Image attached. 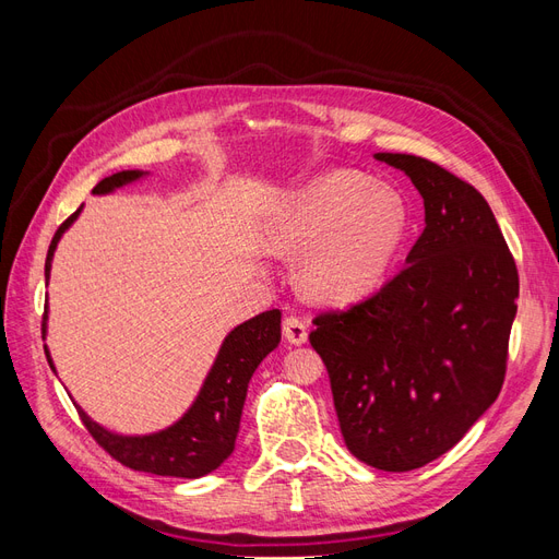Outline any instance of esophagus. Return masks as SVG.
I'll return each mask as SVG.
<instances>
[{
	"label": "esophagus",
	"instance_id": "obj_1",
	"mask_svg": "<svg viewBox=\"0 0 559 559\" xmlns=\"http://www.w3.org/2000/svg\"><path fill=\"white\" fill-rule=\"evenodd\" d=\"M284 337L289 341L292 345H302L308 341V321L302 317H296V314H289L284 319Z\"/></svg>",
	"mask_w": 559,
	"mask_h": 559
}]
</instances>
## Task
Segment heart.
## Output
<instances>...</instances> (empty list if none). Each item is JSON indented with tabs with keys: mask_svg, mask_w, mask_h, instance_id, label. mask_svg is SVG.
<instances>
[{
	"mask_svg": "<svg viewBox=\"0 0 559 559\" xmlns=\"http://www.w3.org/2000/svg\"><path fill=\"white\" fill-rule=\"evenodd\" d=\"M354 173L310 181L280 216L273 242L306 251L298 265L302 292L317 300H352L380 282L405 233L401 200Z\"/></svg>",
	"mask_w": 559,
	"mask_h": 559,
	"instance_id": "heart-1",
	"label": "heart"
}]
</instances>
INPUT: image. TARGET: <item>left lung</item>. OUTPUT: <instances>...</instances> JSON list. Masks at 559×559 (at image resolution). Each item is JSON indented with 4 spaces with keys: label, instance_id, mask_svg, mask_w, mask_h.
I'll return each mask as SVG.
<instances>
[{
    "label": "left lung",
    "instance_id": "obj_1",
    "mask_svg": "<svg viewBox=\"0 0 559 559\" xmlns=\"http://www.w3.org/2000/svg\"><path fill=\"white\" fill-rule=\"evenodd\" d=\"M425 198L401 273L347 310L312 319L347 450L380 471L445 454L501 392L518 267L487 200L427 158L376 154Z\"/></svg>",
    "mask_w": 559,
    "mask_h": 559
}]
</instances>
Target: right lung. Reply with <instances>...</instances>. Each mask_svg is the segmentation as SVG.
I'll return each instance as SVG.
<instances>
[{
  "label": "right lung",
  "mask_w": 559,
  "mask_h": 559,
  "mask_svg": "<svg viewBox=\"0 0 559 559\" xmlns=\"http://www.w3.org/2000/svg\"><path fill=\"white\" fill-rule=\"evenodd\" d=\"M144 173L126 170L105 177L99 181L93 193H109L118 186H126L134 179H140ZM81 207L67 218V222L56 230L46 253V284L50 273V261L62 233L74 224ZM46 321V312H44ZM46 324H41V333ZM282 337V312L267 310L259 317H253L238 329H233L226 341L218 349V357L210 370V376L202 384L198 399L177 425L167 427L151 436H118L99 427L79 405V417L97 445L109 452L116 462L132 471L156 473V476H173V478H200L207 476L214 468L222 466L233 448L235 436L240 431V417L247 399V384L253 376V370L280 345ZM46 359L53 368V361ZM56 370V368H53Z\"/></svg>",
  "instance_id": "1"
}]
</instances>
